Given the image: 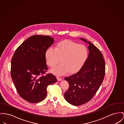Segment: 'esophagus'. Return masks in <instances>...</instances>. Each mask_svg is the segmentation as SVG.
<instances>
[{
  "instance_id": "esophagus-1",
  "label": "esophagus",
  "mask_w": 124,
  "mask_h": 124,
  "mask_svg": "<svg viewBox=\"0 0 124 124\" xmlns=\"http://www.w3.org/2000/svg\"><path fill=\"white\" fill-rule=\"evenodd\" d=\"M56 78H57V79L58 81H61L62 80V79L60 77H57Z\"/></svg>"
}]
</instances>
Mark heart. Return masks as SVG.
Wrapping results in <instances>:
<instances>
[{
	"label": "heart",
	"mask_w": 124,
	"mask_h": 124,
	"mask_svg": "<svg viewBox=\"0 0 124 124\" xmlns=\"http://www.w3.org/2000/svg\"><path fill=\"white\" fill-rule=\"evenodd\" d=\"M88 56V51L84 45L66 40L59 42L55 48L50 47L45 54L47 64L54 68L61 62L62 63L51 71L54 74L62 76L68 71L74 73L84 65ZM61 61H60V60Z\"/></svg>",
	"instance_id": "b5f03b06"
}]
</instances>
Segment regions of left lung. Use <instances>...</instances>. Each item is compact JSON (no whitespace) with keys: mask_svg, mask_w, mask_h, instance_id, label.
Segmentation results:
<instances>
[{"mask_svg":"<svg viewBox=\"0 0 124 124\" xmlns=\"http://www.w3.org/2000/svg\"><path fill=\"white\" fill-rule=\"evenodd\" d=\"M88 43L89 55L79 70L74 74L65 78L69 88L64 93L66 101L74 106H79L90 101L98 90L105 73V62L99 49L91 42Z\"/></svg>","mask_w":124,"mask_h":124,"instance_id":"8db88e82","label":"left lung"}]
</instances>
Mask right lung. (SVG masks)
Masks as SVG:
<instances>
[{"label": "right lung", "instance_id": "add662e5", "mask_svg": "<svg viewBox=\"0 0 124 124\" xmlns=\"http://www.w3.org/2000/svg\"><path fill=\"white\" fill-rule=\"evenodd\" d=\"M54 42L49 36L34 35L17 48L11 60V76L19 95L35 103L46 98L47 87L57 81L48 70L45 54Z\"/></svg>", "mask_w": 124, "mask_h": 124}]
</instances>
